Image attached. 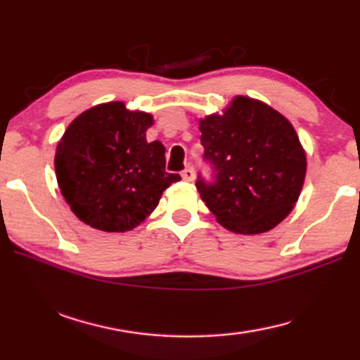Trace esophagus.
Listing matches in <instances>:
<instances>
[{
    "instance_id": "34e87169",
    "label": "esophagus",
    "mask_w": 360,
    "mask_h": 360,
    "mask_svg": "<svg viewBox=\"0 0 360 360\" xmlns=\"http://www.w3.org/2000/svg\"><path fill=\"white\" fill-rule=\"evenodd\" d=\"M182 179H184L186 182H192L195 179V172L193 168H187L182 172Z\"/></svg>"
}]
</instances>
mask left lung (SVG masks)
Wrapping results in <instances>:
<instances>
[{"mask_svg": "<svg viewBox=\"0 0 360 360\" xmlns=\"http://www.w3.org/2000/svg\"><path fill=\"white\" fill-rule=\"evenodd\" d=\"M205 157L217 181H197L216 221L233 233L275 229L294 210L307 176V152L294 125L257 98L235 95L222 111L198 119Z\"/></svg>", "mask_w": 360, "mask_h": 360, "instance_id": "1", "label": "left lung"}]
</instances>
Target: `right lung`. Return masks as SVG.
I'll use <instances>...</instances> for the list:
<instances>
[{"instance_id":"right-lung-1","label":"right lung","mask_w":360,"mask_h":360,"mask_svg":"<svg viewBox=\"0 0 360 360\" xmlns=\"http://www.w3.org/2000/svg\"><path fill=\"white\" fill-rule=\"evenodd\" d=\"M150 112L124 101L92 106L71 122L56 149L57 182L79 221L124 233L146 221L179 174L165 172V146L148 143Z\"/></svg>"}]
</instances>
